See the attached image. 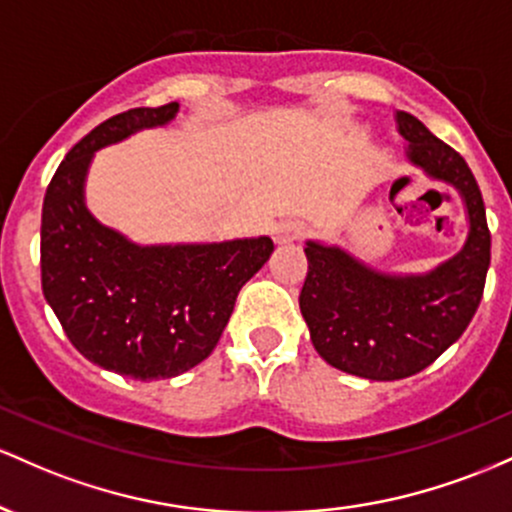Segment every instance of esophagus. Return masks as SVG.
Segmentation results:
<instances>
[{
  "mask_svg": "<svg viewBox=\"0 0 512 512\" xmlns=\"http://www.w3.org/2000/svg\"><path fill=\"white\" fill-rule=\"evenodd\" d=\"M304 237V227L300 222H280V225H275L273 229V241L275 244H290V241H297Z\"/></svg>",
  "mask_w": 512,
  "mask_h": 512,
  "instance_id": "1",
  "label": "esophagus"
}]
</instances>
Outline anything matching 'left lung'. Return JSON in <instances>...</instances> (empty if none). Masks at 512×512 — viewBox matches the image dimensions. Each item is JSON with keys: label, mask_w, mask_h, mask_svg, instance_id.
Returning <instances> with one entry per match:
<instances>
[{"label": "left lung", "mask_w": 512, "mask_h": 512, "mask_svg": "<svg viewBox=\"0 0 512 512\" xmlns=\"http://www.w3.org/2000/svg\"><path fill=\"white\" fill-rule=\"evenodd\" d=\"M409 159L462 193L464 249L426 275H384L338 246L307 241L302 317L326 363L365 380H404L426 370L462 336L484 295L491 232L472 169L411 113H396Z\"/></svg>", "instance_id": "1"}]
</instances>
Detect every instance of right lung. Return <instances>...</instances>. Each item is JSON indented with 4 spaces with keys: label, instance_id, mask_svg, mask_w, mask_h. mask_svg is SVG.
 <instances>
[{
    "label": "right lung",
    "instance_id": "obj_1",
    "mask_svg": "<svg viewBox=\"0 0 512 512\" xmlns=\"http://www.w3.org/2000/svg\"><path fill=\"white\" fill-rule=\"evenodd\" d=\"M179 103L130 108L74 145L48 183L40 220V283L72 346L132 380H169L220 341L241 285L273 254L268 237L222 244L137 246L84 205L96 149L169 123Z\"/></svg>",
    "mask_w": 512,
    "mask_h": 512
}]
</instances>
